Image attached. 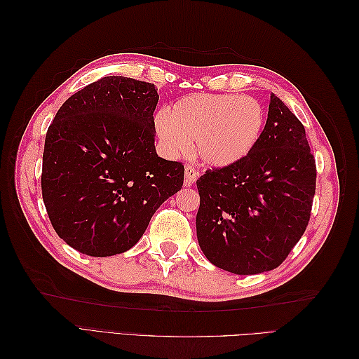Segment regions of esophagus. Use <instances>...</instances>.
Masks as SVG:
<instances>
[{
    "instance_id": "34e87169",
    "label": "esophagus",
    "mask_w": 359,
    "mask_h": 359,
    "mask_svg": "<svg viewBox=\"0 0 359 359\" xmlns=\"http://www.w3.org/2000/svg\"><path fill=\"white\" fill-rule=\"evenodd\" d=\"M198 177H199V172L193 166L187 165L186 169H184V184H186V186H191V184L198 180Z\"/></svg>"
}]
</instances>
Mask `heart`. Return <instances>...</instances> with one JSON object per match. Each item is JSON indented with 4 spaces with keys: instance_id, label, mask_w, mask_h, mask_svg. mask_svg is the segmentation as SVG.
<instances>
[{
    "instance_id": "heart-1",
    "label": "heart",
    "mask_w": 359,
    "mask_h": 359,
    "mask_svg": "<svg viewBox=\"0 0 359 359\" xmlns=\"http://www.w3.org/2000/svg\"><path fill=\"white\" fill-rule=\"evenodd\" d=\"M156 132L169 154L180 156L194 145V154L210 168L235 165L252 153L262 136L265 111L253 97L193 94L154 119Z\"/></svg>"
}]
</instances>
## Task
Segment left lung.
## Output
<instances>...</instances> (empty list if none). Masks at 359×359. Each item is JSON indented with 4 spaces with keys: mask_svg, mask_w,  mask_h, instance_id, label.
I'll return each mask as SVG.
<instances>
[{
    "mask_svg": "<svg viewBox=\"0 0 359 359\" xmlns=\"http://www.w3.org/2000/svg\"><path fill=\"white\" fill-rule=\"evenodd\" d=\"M196 184V231L206 259L240 276L277 268L306 232L316 191L306 128L271 94L252 153L235 165L208 169Z\"/></svg>",
    "mask_w": 359,
    "mask_h": 359,
    "instance_id": "left-lung-1",
    "label": "left lung"
}]
</instances>
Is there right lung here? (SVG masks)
Returning a JSON list of instances; mask_svg holds the SVG:
<instances>
[{"instance_id":"1","label":"right lung","mask_w":359,"mask_h":359,"mask_svg":"<svg viewBox=\"0 0 359 359\" xmlns=\"http://www.w3.org/2000/svg\"><path fill=\"white\" fill-rule=\"evenodd\" d=\"M154 83L106 76L60 107L48 128L41 196L61 240L78 252L124 253L181 190L184 166L156 153Z\"/></svg>"}]
</instances>
